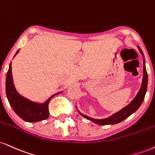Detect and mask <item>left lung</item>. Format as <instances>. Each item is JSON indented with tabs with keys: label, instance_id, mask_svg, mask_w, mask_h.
<instances>
[{
	"label": "left lung",
	"instance_id": "left-lung-1",
	"mask_svg": "<svg viewBox=\"0 0 155 155\" xmlns=\"http://www.w3.org/2000/svg\"><path fill=\"white\" fill-rule=\"evenodd\" d=\"M138 49L139 50L140 53L142 55L143 58V79H142V84H141L140 90L139 91L137 96L134 97V99L132 100L131 103L129 105H128L126 107L123 108L122 110H120V111L117 112L116 113L111 115L110 117L104 119H94L90 117L87 116L81 113L79 111V113L82 115L84 118L88 119L89 120H92V122H94V124H98V125H113L118 124V123L121 122L126 118H127L128 117H129L132 113H134V112L137 111L139 107H140L141 103L143 101V99H144L145 94H146L147 89V83H148V76H147V72L146 69V66H145V61H144V55L142 50L140 48L139 46H138Z\"/></svg>",
	"mask_w": 155,
	"mask_h": 155
}]
</instances>
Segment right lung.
I'll use <instances>...</instances> for the list:
<instances>
[{"mask_svg":"<svg viewBox=\"0 0 155 155\" xmlns=\"http://www.w3.org/2000/svg\"><path fill=\"white\" fill-rule=\"evenodd\" d=\"M18 51L19 50L16 51L15 55L18 53ZM5 92H6V96L9 104L12 106L15 113L24 120L31 123L45 120L49 117L50 113L48 110V104H49L50 100L54 96L60 93L58 92L56 94H54L47 101L42 104L31 102L28 99L21 96L14 87L12 73V63L9 65L8 71L6 74Z\"/></svg>","mask_w":155,"mask_h":155,"instance_id":"add662e5","label":"right lung"}]
</instances>
